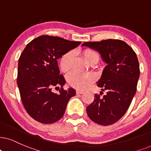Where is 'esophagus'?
<instances>
[{
  "label": "esophagus",
  "mask_w": 151,
  "mask_h": 151,
  "mask_svg": "<svg viewBox=\"0 0 151 151\" xmlns=\"http://www.w3.org/2000/svg\"><path fill=\"white\" fill-rule=\"evenodd\" d=\"M84 93V91H81V90H77V91H76V93H77V95L82 94V93Z\"/></svg>",
  "instance_id": "esophagus-1"
}]
</instances>
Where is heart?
Returning <instances> with one entry per match:
<instances>
[{
    "label": "heart",
    "instance_id": "heart-1",
    "mask_svg": "<svg viewBox=\"0 0 151 151\" xmlns=\"http://www.w3.org/2000/svg\"><path fill=\"white\" fill-rule=\"evenodd\" d=\"M84 60L88 63L95 58H98V54L91 49H86L82 52ZM72 53L68 52L65 53L60 60V70L63 72H68L71 67ZM95 78L91 74H81L72 72L68 76V81L71 86L77 89H86L94 81Z\"/></svg>",
    "mask_w": 151,
    "mask_h": 151
}]
</instances>
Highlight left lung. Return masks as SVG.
<instances>
[{
  "instance_id": "1",
  "label": "left lung",
  "mask_w": 151,
  "mask_h": 151,
  "mask_svg": "<svg viewBox=\"0 0 151 151\" xmlns=\"http://www.w3.org/2000/svg\"><path fill=\"white\" fill-rule=\"evenodd\" d=\"M82 47L98 51L106 63L97 82L102 91H106V94L103 98L95 95L93 102L86 108L87 114L95 123L111 125L123 117L136 93L140 75L137 54L120 40L88 42Z\"/></svg>"
}]
</instances>
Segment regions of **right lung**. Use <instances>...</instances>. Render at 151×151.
Listing matches in <instances>:
<instances>
[{"mask_svg":"<svg viewBox=\"0 0 151 151\" xmlns=\"http://www.w3.org/2000/svg\"><path fill=\"white\" fill-rule=\"evenodd\" d=\"M81 42H72L58 37L42 35L25 47L18 63L17 85L25 109L33 119L51 124L63 116L75 90L63 88L65 80L60 74L57 60L78 47ZM62 88L57 94L53 87Z\"/></svg>","mask_w":151,"mask_h":151,"instance_id":"1","label":"right lung"}]
</instances>
